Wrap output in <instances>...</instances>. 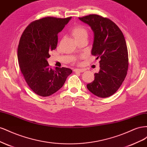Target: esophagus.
<instances>
[{
    "instance_id": "esophagus-1",
    "label": "esophagus",
    "mask_w": 147,
    "mask_h": 147,
    "mask_svg": "<svg viewBox=\"0 0 147 147\" xmlns=\"http://www.w3.org/2000/svg\"><path fill=\"white\" fill-rule=\"evenodd\" d=\"M84 71V69H74V72H78V73H81L83 72Z\"/></svg>"
}]
</instances>
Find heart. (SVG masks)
<instances>
[{
    "instance_id": "obj_1",
    "label": "heart",
    "mask_w": 147,
    "mask_h": 147,
    "mask_svg": "<svg viewBox=\"0 0 147 147\" xmlns=\"http://www.w3.org/2000/svg\"><path fill=\"white\" fill-rule=\"evenodd\" d=\"M72 33L75 39L82 37L83 36H85V35L88 36V31L86 29L82 26H77V27H75L72 29Z\"/></svg>"
}]
</instances>
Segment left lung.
Segmentation results:
<instances>
[{
	"label": "left lung",
	"mask_w": 147,
	"mask_h": 147,
	"mask_svg": "<svg viewBox=\"0 0 147 147\" xmlns=\"http://www.w3.org/2000/svg\"><path fill=\"white\" fill-rule=\"evenodd\" d=\"M94 32L92 55L100 58V70L88 90L102 98L117 92L127 75L128 52L125 38L118 26L110 20L97 15L78 18Z\"/></svg>",
	"instance_id": "obj_1"
}]
</instances>
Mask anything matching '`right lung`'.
Instances as JSON below:
<instances>
[{
  "label": "right lung",
  "instance_id": "add662e5",
  "mask_svg": "<svg viewBox=\"0 0 147 147\" xmlns=\"http://www.w3.org/2000/svg\"><path fill=\"white\" fill-rule=\"evenodd\" d=\"M71 20L45 17L33 21L25 29L18 47V59L22 74L30 88L47 97L58 91L72 70L66 67L49 68V53L56 48L57 34Z\"/></svg>",
  "mask_w": 147,
  "mask_h": 147
}]
</instances>
